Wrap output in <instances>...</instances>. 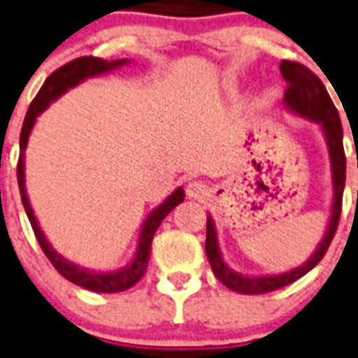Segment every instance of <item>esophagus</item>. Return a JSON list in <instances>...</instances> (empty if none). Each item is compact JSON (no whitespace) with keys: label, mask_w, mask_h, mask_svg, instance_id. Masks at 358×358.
I'll return each instance as SVG.
<instances>
[{"label":"esophagus","mask_w":358,"mask_h":358,"mask_svg":"<svg viewBox=\"0 0 358 358\" xmlns=\"http://www.w3.org/2000/svg\"><path fill=\"white\" fill-rule=\"evenodd\" d=\"M185 191H187L189 199H206L209 194V185L202 180H193V182H189Z\"/></svg>","instance_id":"34e87169"}]
</instances>
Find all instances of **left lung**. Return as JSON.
I'll return each mask as SVG.
<instances>
[{
  "instance_id": "1",
  "label": "left lung",
  "mask_w": 358,
  "mask_h": 358,
  "mask_svg": "<svg viewBox=\"0 0 358 358\" xmlns=\"http://www.w3.org/2000/svg\"><path fill=\"white\" fill-rule=\"evenodd\" d=\"M280 71L283 78L289 83V88L285 92L283 104L290 113L298 117L313 121L320 127L322 134L327 145L331 164V184H333V200H331L329 222L324 231V237L318 243L316 250L310 257L300 266L281 272V274H264V275H248L235 272L228 266L219 248V237L217 228L211 215H208V224H206V254L208 261L213 268L215 275L219 278L228 289L241 292V294H264L270 290L281 289L285 285L300 280L309 270H313L320 263L322 257L329 248L331 241L335 237L336 226H338L340 209H342V194H344L345 184V156L342 147V123H340L338 110L331 101L327 90L322 80L316 77L310 69L298 62L283 60L280 64Z\"/></svg>"
}]
</instances>
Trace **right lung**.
Instances as JSON below:
<instances>
[{
    "mask_svg": "<svg viewBox=\"0 0 358 358\" xmlns=\"http://www.w3.org/2000/svg\"><path fill=\"white\" fill-rule=\"evenodd\" d=\"M132 60L129 58H119V60H103V58L95 57H83L75 58L69 64L62 66L60 69H57L55 73H51L48 77V80L43 83V86L40 88L38 95L34 97V101L31 103L27 110V115H25V121H23L22 134H20V159H18V185H20V194H22L23 208H25V213L29 217V222L33 226L34 235H36L38 243L42 246L43 254L48 255V259L53 263L55 268L60 272V274L66 278L71 283L83 287V289L94 290V292H106V294H112V292H123V290L130 289L134 285L141 280V275L145 274L147 270V264H149L150 257V245H152L154 234L156 229L159 228L162 220L167 217V215L173 211L180 202H184L185 193L182 187H176L173 193L167 196V199L162 202L159 206L150 211L147 215V219L143 220L141 229H139L138 235V245H136V252H134L132 259L127 263V266L117 270H92L84 268L80 264L73 263V261L66 259L62 254H58L57 250L53 248V245L49 243V239L45 237V234L42 231L40 224H38L36 217H34V211L31 208V202H29L27 189H25V149H27L29 136L33 132L34 123H36V117L43 110L49 108V104L55 103L57 99L62 97L66 92H69L71 88L78 86L80 83H84L86 78L101 77V75L112 73L115 69H121L124 66H129Z\"/></svg>",
    "mask_w": 358,
    "mask_h": 358,
    "instance_id": "obj_1",
    "label": "right lung"
}]
</instances>
